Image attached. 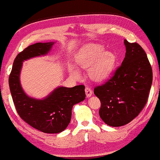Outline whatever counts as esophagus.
<instances>
[{"label":"esophagus","mask_w":160,"mask_h":160,"mask_svg":"<svg viewBox=\"0 0 160 160\" xmlns=\"http://www.w3.org/2000/svg\"><path fill=\"white\" fill-rule=\"evenodd\" d=\"M85 93H86L87 98H90V96H91V95H92V91L91 88L89 87L85 88Z\"/></svg>","instance_id":"1"}]
</instances>
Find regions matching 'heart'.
<instances>
[{
	"instance_id": "1",
	"label": "heart",
	"mask_w": 160,
	"mask_h": 160,
	"mask_svg": "<svg viewBox=\"0 0 160 160\" xmlns=\"http://www.w3.org/2000/svg\"><path fill=\"white\" fill-rule=\"evenodd\" d=\"M104 49L103 45L91 43L83 47L75 57L76 65L80 68H89V76L95 81L108 78L116 62L115 54ZM70 71L75 77L79 76L78 71L73 67H70Z\"/></svg>"
}]
</instances>
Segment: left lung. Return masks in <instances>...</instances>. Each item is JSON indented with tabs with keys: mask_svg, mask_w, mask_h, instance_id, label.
<instances>
[{
	"mask_svg": "<svg viewBox=\"0 0 160 160\" xmlns=\"http://www.w3.org/2000/svg\"><path fill=\"white\" fill-rule=\"evenodd\" d=\"M124 44L126 55L121 65L111 79L94 89L101 103L100 117L113 127L127 124L139 115L152 83V67L144 50L126 39Z\"/></svg>",
	"mask_w": 160,
	"mask_h": 160,
	"instance_id": "1",
	"label": "left lung"
}]
</instances>
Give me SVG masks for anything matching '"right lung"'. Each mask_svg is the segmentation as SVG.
<instances>
[{
    "label": "right lung",
    "instance_id": "add662e5",
    "mask_svg": "<svg viewBox=\"0 0 160 160\" xmlns=\"http://www.w3.org/2000/svg\"><path fill=\"white\" fill-rule=\"evenodd\" d=\"M54 42L36 43L20 52L14 59L9 75V88L16 109L20 117L36 129L47 133L63 132L70 122L74 105L84 101L85 86H59L43 99L28 96L20 82L23 62L48 54Z\"/></svg>",
    "mask_w": 160,
    "mask_h": 160
}]
</instances>
